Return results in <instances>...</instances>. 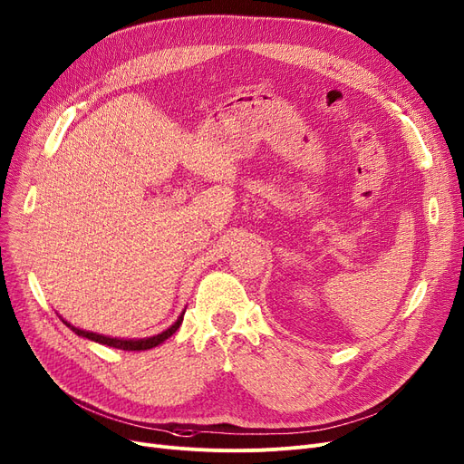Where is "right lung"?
<instances>
[{"label": "right lung", "instance_id": "1", "mask_svg": "<svg viewBox=\"0 0 464 464\" xmlns=\"http://www.w3.org/2000/svg\"><path fill=\"white\" fill-rule=\"evenodd\" d=\"M184 313H186V309L182 311V314L178 316V320L174 322V324H172L169 330L160 332V334H157V335H153V337H144V339H119V337H108V335H102V334H94V332H87V330H82V328H75V326L70 324V322H66L64 318H63V322H64V324H66L73 334H77L79 337H87V339H91V341H96V343H102V345H108V347H113V349H123V351H148V349H153V347L163 343L165 339H169V337L179 328V324H182V320H184Z\"/></svg>", "mask_w": 464, "mask_h": 464}]
</instances>
